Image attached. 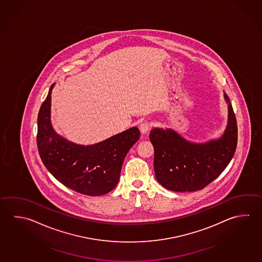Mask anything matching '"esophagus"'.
<instances>
[{
    "label": "esophagus",
    "mask_w": 262,
    "mask_h": 262,
    "mask_svg": "<svg viewBox=\"0 0 262 262\" xmlns=\"http://www.w3.org/2000/svg\"><path fill=\"white\" fill-rule=\"evenodd\" d=\"M149 127H150V124L148 122H144V123L140 124V125H139V129H140V131H141L142 134L148 133Z\"/></svg>",
    "instance_id": "34e87169"
}]
</instances>
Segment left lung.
Here are the masks:
<instances>
[{
    "label": "left lung",
    "mask_w": 262,
    "mask_h": 262,
    "mask_svg": "<svg viewBox=\"0 0 262 262\" xmlns=\"http://www.w3.org/2000/svg\"><path fill=\"white\" fill-rule=\"evenodd\" d=\"M224 96L228 103V123L220 138L194 143L171 128L155 127L150 131L155 176L166 189L200 190L215 180L231 162L237 145V124L230 99L225 92Z\"/></svg>",
    "instance_id": "8db88e82"
}]
</instances>
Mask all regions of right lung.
Wrapping results in <instances>:
<instances>
[{"label": "right lung", "mask_w": 262, "mask_h": 262, "mask_svg": "<svg viewBox=\"0 0 262 262\" xmlns=\"http://www.w3.org/2000/svg\"><path fill=\"white\" fill-rule=\"evenodd\" d=\"M53 84L38 115L37 145L43 164L58 181L77 193L101 195L113 190L129 149L140 137L134 126L101 142L79 145L58 135L51 123Z\"/></svg>", "instance_id": "obj_1"}]
</instances>
